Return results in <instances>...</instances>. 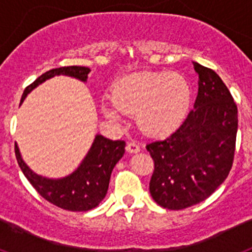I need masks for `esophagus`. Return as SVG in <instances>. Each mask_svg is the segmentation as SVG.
Returning <instances> with one entry per match:
<instances>
[{"label": "esophagus", "instance_id": "34e87169", "mask_svg": "<svg viewBox=\"0 0 252 252\" xmlns=\"http://www.w3.org/2000/svg\"><path fill=\"white\" fill-rule=\"evenodd\" d=\"M126 150L131 154H136L140 151V146L137 145L136 142H128L127 146H126Z\"/></svg>", "mask_w": 252, "mask_h": 252}]
</instances>
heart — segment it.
<instances>
[{"instance_id":"obj_1","label":"heart","mask_w":252,"mask_h":252,"mask_svg":"<svg viewBox=\"0 0 252 252\" xmlns=\"http://www.w3.org/2000/svg\"><path fill=\"white\" fill-rule=\"evenodd\" d=\"M192 92L186 78L170 72H135L121 78L113 88L112 104H102L104 116L121 121L136 115L140 130L162 136L177 130L188 115Z\"/></svg>"}]
</instances>
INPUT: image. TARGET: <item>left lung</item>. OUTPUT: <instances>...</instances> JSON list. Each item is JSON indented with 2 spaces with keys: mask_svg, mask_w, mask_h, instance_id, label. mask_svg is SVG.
I'll return each instance as SVG.
<instances>
[{
  "mask_svg": "<svg viewBox=\"0 0 252 252\" xmlns=\"http://www.w3.org/2000/svg\"><path fill=\"white\" fill-rule=\"evenodd\" d=\"M198 95L175 132L150 142L154 160L150 194L159 206L184 209L201 203L227 178L235 155L237 106L212 69L193 62Z\"/></svg>",
  "mask_w": 252,
  "mask_h": 252,
  "instance_id": "obj_1",
  "label": "left lung"
}]
</instances>
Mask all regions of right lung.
<instances>
[{
	"label": "right lung",
	"mask_w": 252,
	"mask_h": 252,
	"mask_svg": "<svg viewBox=\"0 0 252 252\" xmlns=\"http://www.w3.org/2000/svg\"><path fill=\"white\" fill-rule=\"evenodd\" d=\"M90 72V68L78 65L51 69L40 75L24 91L20 104L25 101L26 95L31 91L48 79L57 75H66L81 82H87ZM125 146L126 142L122 140L112 141L97 133L78 168L63 178L43 177L31 170L22 159L17 144H15V154L24 175L41 197L66 211L86 212L95 208L106 197L111 174L116 164L124 157Z\"/></svg>",
	"instance_id": "right-lung-1"
}]
</instances>
